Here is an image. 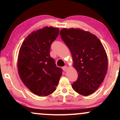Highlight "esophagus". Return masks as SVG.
<instances>
[{"label": "esophagus", "mask_w": 120, "mask_h": 120, "mask_svg": "<svg viewBox=\"0 0 120 120\" xmlns=\"http://www.w3.org/2000/svg\"><path fill=\"white\" fill-rule=\"evenodd\" d=\"M63 69L64 71H67V69H68V67H67V66H64V67H63Z\"/></svg>", "instance_id": "obj_1"}]
</instances>
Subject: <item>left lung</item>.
Instances as JSON below:
<instances>
[{
	"label": "left lung",
	"mask_w": 120,
	"mask_h": 120,
	"mask_svg": "<svg viewBox=\"0 0 120 120\" xmlns=\"http://www.w3.org/2000/svg\"><path fill=\"white\" fill-rule=\"evenodd\" d=\"M60 34L71 51L78 74L72 88L82 95L91 94L102 83L108 69V59L102 43L94 34L79 29L64 28Z\"/></svg>",
	"instance_id": "obj_1"
}]
</instances>
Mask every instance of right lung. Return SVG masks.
Listing matches in <instances>:
<instances>
[{
    "mask_svg": "<svg viewBox=\"0 0 120 120\" xmlns=\"http://www.w3.org/2000/svg\"><path fill=\"white\" fill-rule=\"evenodd\" d=\"M59 34V29L51 26L34 31L24 40L19 51L17 66L21 79L38 96L53 93L62 75V69L50 56L51 46Z\"/></svg>",
    "mask_w": 120,
    "mask_h": 120,
    "instance_id": "1",
    "label": "right lung"
}]
</instances>
